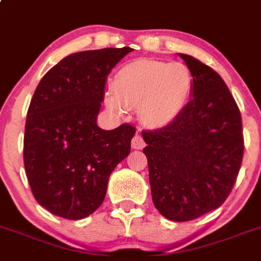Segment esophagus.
Listing matches in <instances>:
<instances>
[{
	"label": "esophagus",
	"mask_w": 261,
	"mask_h": 261,
	"mask_svg": "<svg viewBox=\"0 0 261 261\" xmlns=\"http://www.w3.org/2000/svg\"><path fill=\"white\" fill-rule=\"evenodd\" d=\"M131 147H133L134 149H142V148H143L144 140H143V138H142V135H140V134H137V135L133 138V140H131Z\"/></svg>",
	"instance_id": "esophagus-1"
}]
</instances>
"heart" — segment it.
<instances>
[{
    "mask_svg": "<svg viewBox=\"0 0 261 261\" xmlns=\"http://www.w3.org/2000/svg\"><path fill=\"white\" fill-rule=\"evenodd\" d=\"M114 93L106 94L110 110L122 114L138 109L140 119L159 127L178 117L193 92V74L182 63L137 60L123 65L113 80Z\"/></svg>",
    "mask_w": 261,
    "mask_h": 261,
    "instance_id": "b5f03b06",
    "label": "heart"
}]
</instances>
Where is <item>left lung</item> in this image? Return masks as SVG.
Returning a JSON list of instances; mask_svg holds the SVG:
<instances>
[{
    "label": "left lung",
    "mask_w": 261,
    "mask_h": 261,
    "mask_svg": "<svg viewBox=\"0 0 261 261\" xmlns=\"http://www.w3.org/2000/svg\"><path fill=\"white\" fill-rule=\"evenodd\" d=\"M178 55L193 74V98L171 123L142 135L153 205L165 218L187 222L230 196L244 142L239 108L222 77L193 56Z\"/></svg>",
    "instance_id": "8db88e82"
}]
</instances>
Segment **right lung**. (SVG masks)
Returning a JSON list of instances; mask_svg holds the SVG:
<instances>
[{"mask_svg": "<svg viewBox=\"0 0 261 261\" xmlns=\"http://www.w3.org/2000/svg\"><path fill=\"white\" fill-rule=\"evenodd\" d=\"M133 51L102 48L68 55L36 87L26 118L23 162L40 206L83 219L102 205L109 177L128 156L135 127L97 126L108 74Z\"/></svg>", "mask_w": 261, "mask_h": 261, "instance_id": "right-lung-1", "label": "right lung"}]
</instances>
